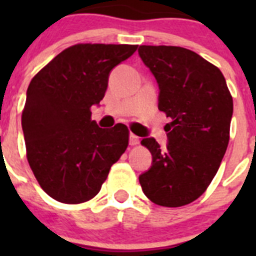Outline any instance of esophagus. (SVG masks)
<instances>
[{"mask_svg": "<svg viewBox=\"0 0 256 256\" xmlns=\"http://www.w3.org/2000/svg\"><path fill=\"white\" fill-rule=\"evenodd\" d=\"M130 146H137V144H140V137H137L136 134L130 133Z\"/></svg>", "mask_w": 256, "mask_h": 256, "instance_id": "34e87169", "label": "esophagus"}]
</instances>
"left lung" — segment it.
Masks as SVG:
<instances>
[{"label": "left lung", "instance_id": "8db88e82", "mask_svg": "<svg viewBox=\"0 0 256 256\" xmlns=\"http://www.w3.org/2000/svg\"><path fill=\"white\" fill-rule=\"evenodd\" d=\"M138 54L159 84V110L172 119L166 148L155 138L141 141L152 165L140 183L154 204L183 206L206 191L220 166L234 100L220 70L191 50L140 46Z\"/></svg>", "mask_w": 256, "mask_h": 256}]
</instances>
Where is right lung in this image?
Wrapping results in <instances>:
<instances>
[{"instance_id": "obj_1", "label": "right lung", "mask_w": 256, "mask_h": 256, "mask_svg": "<svg viewBox=\"0 0 256 256\" xmlns=\"http://www.w3.org/2000/svg\"><path fill=\"white\" fill-rule=\"evenodd\" d=\"M137 47L74 44L30 80L22 114L26 159L40 186L56 201L80 204L94 198L128 148L126 126L102 130L91 119V108L105 96L112 68Z\"/></svg>"}]
</instances>
